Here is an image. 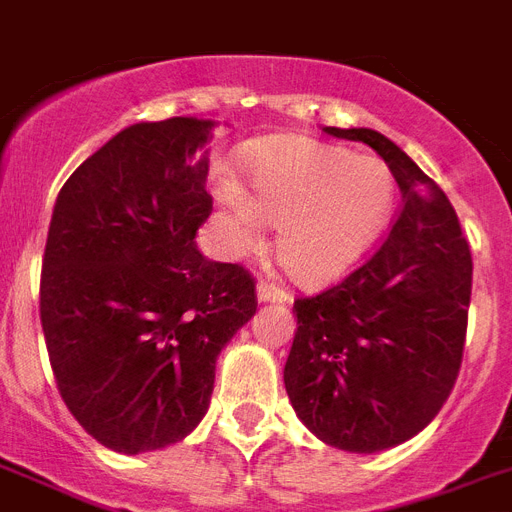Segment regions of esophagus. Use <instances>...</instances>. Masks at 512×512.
<instances>
[{
  "label": "esophagus",
  "mask_w": 512,
  "mask_h": 512,
  "mask_svg": "<svg viewBox=\"0 0 512 512\" xmlns=\"http://www.w3.org/2000/svg\"><path fill=\"white\" fill-rule=\"evenodd\" d=\"M257 299H260V302H289L291 296H289V291L286 289H281V286H278V283H270V281H260L257 283Z\"/></svg>",
  "instance_id": "1"
}]
</instances>
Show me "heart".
Returning a JSON list of instances; mask_svg holds the SVG:
<instances>
[{
  "mask_svg": "<svg viewBox=\"0 0 512 512\" xmlns=\"http://www.w3.org/2000/svg\"><path fill=\"white\" fill-rule=\"evenodd\" d=\"M231 249L255 252L263 223L278 226V260L302 283L341 276L382 234L395 200L390 166L307 137L265 145L249 166V197L218 182Z\"/></svg>",
  "mask_w": 512,
  "mask_h": 512,
  "instance_id": "heart-1",
  "label": "heart"
}]
</instances>
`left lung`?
Returning <instances> with one entry per match:
<instances>
[{"mask_svg": "<svg viewBox=\"0 0 512 512\" xmlns=\"http://www.w3.org/2000/svg\"><path fill=\"white\" fill-rule=\"evenodd\" d=\"M325 132L375 148L401 187L385 242L341 283L294 302L283 382L309 432L377 453L422 432L458 380L471 249L448 195L375 130Z\"/></svg>", "mask_w": 512, "mask_h": 512, "instance_id": "8db88e82", "label": "left lung"}]
</instances>
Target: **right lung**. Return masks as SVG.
<instances>
[{"label": "right lung", "instance_id": "obj_1", "mask_svg": "<svg viewBox=\"0 0 512 512\" xmlns=\"http://www.w3.org/2000/svg\"><path fill=\"white\" fill-rule=\"evenodd\" d=\"M213 124H132L59 190L44 265L41 325L59 395L117 453L179 442L210 406L216 359L255 315V278L200 255L213 210Z\"/></svg>", "mask_w": 512, "mask_h": 512}]
</instances>
